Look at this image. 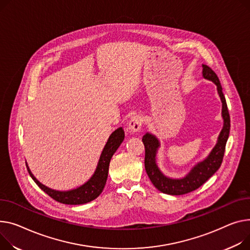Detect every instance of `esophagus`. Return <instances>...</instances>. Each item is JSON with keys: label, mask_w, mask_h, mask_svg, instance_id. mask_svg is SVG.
Masks as SVG:
<instances>
[{"label": "esophagus", "mask_w": 250, "mask_h": 250, "mask_svg": "<svg viewBox=\"0 0 250 250\" xmlns=\"http://www.w3.org/2000/svg\"><path fill=\"white\" fill-rule=\"evenodd\" d=\"M144 116L141 115V114H138V115H135L132 116V118L130 119L129 121V124H128V128L132 131V132H138L141 130L142 126H143V124H144Z\"/></svg>", "instance_id": "34e87169"}]
</instances>
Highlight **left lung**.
<instances>
[{
	"label": "left lung",
	"instance_id": "8db88e82",
	"mask_svg": "<svg viewBox=\"0 0 250 250\" xmlns=\"http://www.w3.org/2000/svg\"><path fill=\"white\" fill-rule=\"evenodd\" d=\"M203 70L202 75L205 79L212 81L217 87V92L219 94L220 101L222 103V119H223V127L217 139V143L211 149L209 155L198 162L194 167L182 178H170L166 176L159 168L157 164V154L161 146L159 139L146 131L143 137V143L145 145L146 154H145V169L146 172L154 184V186L161 192L169 195H184L189 192H192L202 186L204 183L211 178L216 171H217L222 163L225 146L229 137L230 131V116L226 104V99L222 92V86L220 84L219 78L216 73L208 67L207 65H202Z\"/></svg>",
	"mask_w": 250,
	"mask_h": 250
}]
</instances>
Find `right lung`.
<instances>
[{"instance_id":"add662e5","label":"right lung","mask_w":250,"mask_h":250,"mask_svg":"<svg viewBox=\"0 0 250 250\" xmlns=\"http://www.w3.org/2000/svg\"><path fill=\"white\" fill-rule=\"evenodd\" d=\"M124 140L125 131L123 127L116 128L113 132H111V135L109 136L103 149L102 155L99 157L96 169L93 175L88 179V181L84 183V184H82L81 186L71 190L59 191L43 185L42 183H40L36 179V177L32 174L27 163L26 166L31 178L34 180V182L39 186V188L57 202L68 205L85 204L94 200V199H96L102 194L107 180L110 160Z\"/></svg>"}]
</instances>
